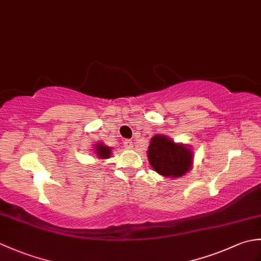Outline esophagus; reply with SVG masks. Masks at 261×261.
Returning a JSON list of instances; mask_svg holds the SVG:
<instances>
[{"mask_svg":"<svg viewBox=\"0 0 261 261\" xmlns=\"http://www.w3.org/2000/svg\"><path fill=\"white\" fill-rule=\"evenodd\" d=\"M123 145H124V147L125 148H132V146H134V143H132V140H130V139H125L124 141H123Z\"/></svg>","mask_w":261,"mask_h":261,"instance_id":"1","label":"esophagus"}]
</instances>
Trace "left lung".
<instances>
[{"instance_id": "left-lung-1", "label": "left lung", "mask_w": 261, "mask_h": 261, "mask_svg": "<svg viewBox=\"0 0 261 261\" xmlns=\"http://www.w3.org/2000/svg\"><path fill=\"white\" fill-rule=\"evenodd\" d=\"M148 159L158 174L180 177L190 170L193 154L184 145H177L165 136H154L148 149Z\"/></svg>"}]
</instances>
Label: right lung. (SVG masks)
I'll list each match as a JSON object with an SVG mask.
<instances>
[{
  "label": "right lung",
  "mask_w": 261,
  "mask_h": 261,
  "mask_svg": "<svg viewBox=\"0 0 261 261\" xmlns=\"http://www.w3.org/2000/svg\"><path fill=\"white\" fill-rule=\"evenodd\" d=\"M95 150H96V154L102 159H107L111 156V148L110 147H107V146H103L101 145V143H98V145L95 146Z\"/></svg>",
  "instance_id": "1"
}]
</instances>
